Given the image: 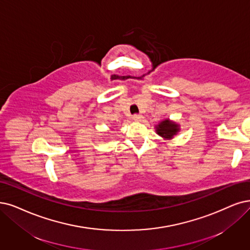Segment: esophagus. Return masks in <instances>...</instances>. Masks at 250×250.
Returning <instances> with one entry per match:
<instances>
[{
    "instance_id": "esophagus-1",
    "label": "esophagus",
    "mask_w": 250,
    "mask_h": 250,
    "mask_svg": "<svg viewBox=\"0 0 250 250\" xmlns=\"http://www.w3.org/2000/svg\"><path fill=\"white\" fill-rule=\"evenodd\" d=\"M133 119L135 120V122H141L142 115H141V114H134V115H133Z\"/></svg>"
}]
</instances>
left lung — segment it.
I'll list each match as a JSON object with an SVG mask.
<instances>
[{"instance_id": "1", "label": "left lung", "mask_w": 250, "mask_h": 250, "mask_svg": "<svg viewBox=\"0 0 250 250\" xmlns=\"http://www.w3.org/2000/svg\"><path fill=\"white\" fill-rule=\"evenodd\" d=\"M178 131V125L173 122H170L168 119L164 120V122H162L158 126H156V132H158L159 135L165 138H172L174 135H176Z\"/></svg>"}]
</instances>
